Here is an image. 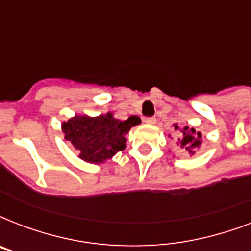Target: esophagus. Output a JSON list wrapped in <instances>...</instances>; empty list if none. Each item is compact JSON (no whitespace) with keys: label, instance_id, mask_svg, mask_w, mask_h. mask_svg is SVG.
Masks as SVG:
<instances>
[{"label":"esophagus","instance_id":"esophagus-1","mask_svg":"<svg viewBox=\"0 0 251 251\" xmlns=\"http://www.w3.org/2000/svg\"><path fill=\"white\" fill-rule=\"evenodd\" d=\"M145 122L147 124V125H155L156 124V118L155 117H149V118H146Z\"/></svg>","mask_w":251,"mask_h":251}]
</instances>
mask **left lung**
I'll use <instances>...</instances> for the list:
<instances>
[{"instance_id": "8db88e82", "label": "left lung", "mask_w": 251, "mask_h": 251, "mask_svg": "<svg viewBox=\"0 0 251 251\" xmlns=\"http://www.w3.org/2000/svg\"><path fill=\"white\" fill-rule=\"evenodd\" d=\"M175 131H179L181 135L177 138V146L179 149L186 150L190 155H194L195 151L201 147L202 145V133L197 131L194 127H189V126H183L179 129L177 124H173ZM171 137V135H169Z\"/></svg>"}]
</instances>
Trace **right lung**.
Masks as SVG:
<instances>
[{
	"label": "right lung",
	"instance_id": "right-lung-1",
	"mask_svg": "<svg viewBox=\"0 0 251 251\" xmlns=\"http://www.w3.org/2000/svg\"><path fill=\"white\" fill-rule=\"evenodd\" d=\"M139 124L138 116L121 121L108 112L96 117L76 114L62 122L61 129L65 139L78 151L79 159L91 164H101L126 149V134Z\"/></svg>",
	"mask_w": 251,
	"mask_h": 251
}]
</instances>
